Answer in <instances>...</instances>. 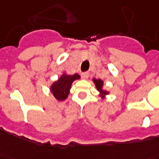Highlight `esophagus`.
<instances>
[{
    "label": "esophagus",
    "mask_w": 159,
    "mask_h": 159,
    "mask_svg": "<svg viewBox=\"0 0 159 159\" xmlns=\"http://www.w3.org/2000/svg\"><path fill=\"white\" fill-rule=\"evenodd\" d=\"M89 76V72H83V73H82V77H83V79H88Z\"/></svg>",
    "instance_id": "obj_1"
}]
</instances>
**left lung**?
I'll list each match as a JSON object with an SVG mask.
<instances>
[{
	"mask_svg": "<svg viewBox=\"0 0 159 159\" xmlns=\"http://www.w3.org/2000/svg\"><path fill=\"white\" fill-rule=\"evenodd\" d=\"M93 82L94 83L95 86H96V89L98 92H99V96H100L102 98L105 97V95H107L109 93V92H107L106 90H103V82L101 79H95L93 78Z\"/></svg>",
	"mask_w": 159,
	"mask_h": 159,
	"instance_id": "obj_1",
	"label": "left lung"
}]
</instances>
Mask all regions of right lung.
<instances>
[{"instance_id": "obj_1", "label": "right lung", "mask_w": 159, "mask_h": 159, "mask_svg": "<svg viewBox=\"0 0 159 159\" xmlns=\"http://www.w3.org/2000/svg\"><path fill=\"white\" fill-rule=\"evenodd\" d=\"M77 79H80V76L77 73L74 75L62 74L61 77L56 82L53 83L50 87V91L53 93V96L58 101L65 100L70 93L72 83Z\"/></svg>"}]
</instances>
